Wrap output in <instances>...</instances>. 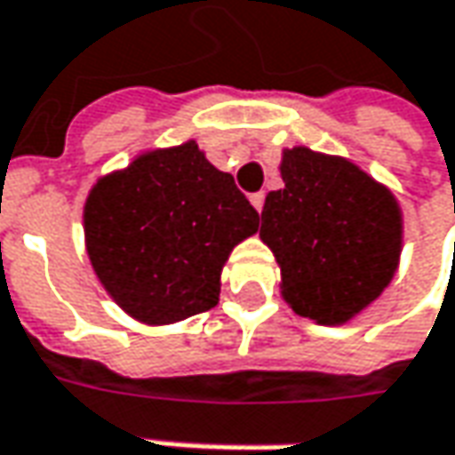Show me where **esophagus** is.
Segmentation results:
<instances>
[{"label": "esophagus", "mask_w": 455, "mask_h": 455, "mask_svg": "<svg viewBox=\"0 0 455 455\" xmlns=\"http://www.w3.org/2000/svg\"><path fill=\"white\" fill-rule=\"evenodd\" d=\"M249 201H251V206H254L257 212H261V209H264V194H261V191H259V194H251V196H249Z\"/></svg>", "instance_id": "esophagus-1"}]
</instances>
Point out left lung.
I'll return each instance as SVG.
<instances>
[{"label":"left lung","instance_id":"1","mask_svg":"<svg viewBox=\"0 0 455 455\" xmlns=\"http://www.w3.org/2000/svg\"><path fill=\"white\" fill-rule=\"evenodd\" d=\"M282 180L259 228L282 267V294L302 317L347 322L395 275L398 204L350 161L309 148L284 153Z\"/></svg>","mask_w":455,"mask_h":455}]
</instances>
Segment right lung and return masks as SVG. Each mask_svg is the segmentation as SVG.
<instances>
[{
	"label": "right lung",
	"instance_id": "right-lung-1",
	"mask_svg": "<svg viewBox=\"0 0 455 455\" xmlns=\"http://www.w3.org/2000/svg\"><path fill=\"white\" fill-rule=\"evenodd\" d=\"M259 213L198 146L150 150L105 176L85 204V242L102 287L135 320L168 324L219 302V276Z\"/></svg>",
	"mask_w": 455,
	"mask_h": 455
}]
</instances>
